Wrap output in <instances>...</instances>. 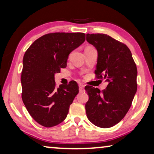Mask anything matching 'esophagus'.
<instances>
[{"instance_id":"34e87169","label":"esophagus","mask_w":154,"mask_h":154,"mask_svg":"<svg viewBox=\"0 0 154 154\" xmlns=\"http://www.w3.org/2000/svg\"><path fill=\"white\" fill-rule=\"evenodd\" d=\"M79 88L80 91H84V85H83V84H80L79 85Z\"/></svg>"}]
</instances>
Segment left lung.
<instances>
[{
  "instance_id": "1",
  "label": "left lung",
  "mask_w": 154,
  "mask_h": 154,
  "mask_svg": "<svg viewBox=\"0 0 154 154\" xmlns=\"http://www.w3.org/2000/svg\"><path fill=\"white\" fill-rule=\"evenodd\" d=\"M86 40L98 51L96 78L108 82L101 92L85 86L86 116L95 125L107 128L120 122L131 107L137 88V66L128 47L109 35L88 33Z\"/></svg>"
}]
</instances>
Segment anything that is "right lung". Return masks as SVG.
I'll return each instance as SVG.
<instances>
[{
  "instance_id": "obj_1",
  "label": "right lung",
  "mask_w": 154,
  "mask_h": 154,
  "mask_svg": "<svg viewBox=\"0 0 154 154\" xmlns=\"http://www.w3.org/2000/svg\"><path fill=\"white\" fill-rule=\"evenodd\" d=\"M84 33L44 35L29 47L23 58L21 98L32 118L50 128L63 122L79 93L76 82L56 87L55 73L67 66L71 51L85 41Z\"/></svg>"
}]
</instances>
